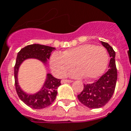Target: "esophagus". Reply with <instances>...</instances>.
<instances>
[{"label": "esophagus", "mask_w": 131, "mask_h": 131, "mask_svg": "<svg viewBox=\"0 0 131 131\" xmlns=\"http://www.w3.org/2000/svg\"><path fill=\"white\" fill-rule=\"evenodd\" d=\"M71 82H73V81L69 80H62L61 81L62 84H65V83H71Z\"/></svg>", "instance_id": "obj_1"}]
</instances>
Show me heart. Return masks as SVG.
Wrapping results in <instances>:
<instances>
[{
	"label": "heart",
	"instance_id": "1",
	"mask_svg": "<svg viewBox=\"0 0 131 131\" xmlns=\"http://www.w3.org/2000/svg\"><path fill=\"white\" fill-rule=\"evenodd\" d=\"M108 60L105 48L92 44H84L65 50L62 53H53L50 59V67L56 76L62 78L75 64L78 69L70 73L71 77H85L87 80H94L105 72Z\"/></svg>",
	"mask_w": 131,
	"mask_h": 131
}]
</instances>
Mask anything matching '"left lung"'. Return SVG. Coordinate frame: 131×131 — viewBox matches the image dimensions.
Returning a JSON list of instances; mask_svg holds the SVG:
<instances>
[{
  "instance_id": "left-lung-1",
  "label": "left lung",
  "mask_w": 131,
  "mask_h": 131,
  "mask_svg": "<svg viewBox=\"0 0 131 131\" xmlns=\"http://www.w3.org/2000/svg\"><path fill=\"white\" fill-rule=\"evenodd\" d=\"M111 57L109 69L103 75L92 84H84V89L78 94V100L83 105L91 109L103 107L114 94L117 81L116 52L107 43L101 41Z\"/></svg>"
}]
</instances>
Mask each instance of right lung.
<instances>
[{
	"mask_svg": "<svg viewBox=\"0 0 131 131\" xmlns=\"http://www.w3.org/2000/svg\"><path fill=\"white\" fill-rule=\"evenodd\" d=\"M56 49L54 47L40 44H32L26 46L17 53L16 62L14 67L15 90L19 99L28 107L41 110L47 107L55 100L57 95V89L61 84L59 79H56L50 73H47L43 86L39 91L35 94H30L23 91L20 88L17 80L19 68L25 60L29 58L37 59L46 64L51 53Z\"/></svg>",
	"mask_w": 131,
	"mask_h": 131,
	"instance_id": "right-lung-1",
	"label": "right lung"
}]
</instances>
